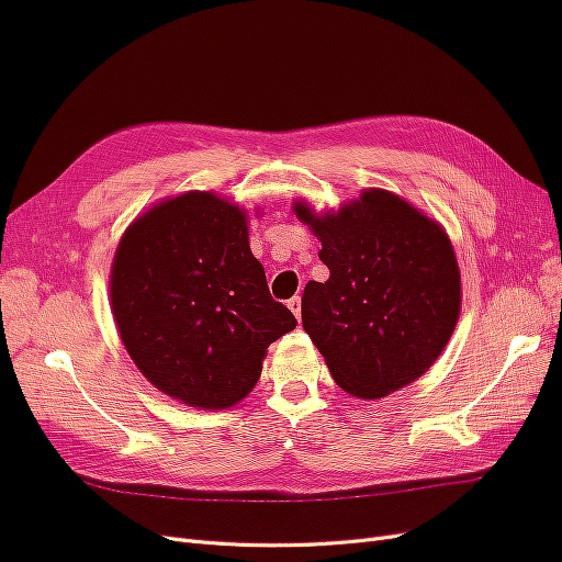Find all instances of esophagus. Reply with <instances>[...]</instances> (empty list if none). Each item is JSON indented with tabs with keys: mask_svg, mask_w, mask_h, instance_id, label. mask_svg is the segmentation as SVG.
<instances>
[{
	"mask_svg": "<svg viewBox=\"0 0 562 562\" xmlns=\"http://www.w3.org/2000/svg\"><path fill=\"white\" fill-rule=\"evenodd\" d=\"M288 307H291V312H293V316H295L297 321L302 318V300H300V297L288 300Z\"/></svg>",
	"mask_w": 562,
	"mask_h": 562,
	"instance_id": "esophagus-1",
	"label": "esophagus"
}]
</instances>
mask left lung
<instances>
[{"label":"left lung","instance_id":"left-lung-1","mask_svg":"<svg viewBox=\"0 0 562 562\" xmlns=\"http://www.w3.org/2000/svg\"><path fill=\"white\" fill-rule=\"evenodd\" d=\"M293 213L321 241L326 283L302 293V326L347 394L375 401L427 372L462 312V274L446 227L411 201L368 187L339 209Z\"/></svg>","mask_w":562,"mask_h":562}]
</instances>
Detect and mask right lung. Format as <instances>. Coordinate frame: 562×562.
Wrapping results in <instances>:
<instances>
[{"mask_svg": "<svg viewBox=\"0 0 562 562\" xmlns=\"http://www.w3.org/2000/svg\"><path fill=\"white\" fill-rule=\"evenodd\" d=\"M248 220L239 203L190 190L140 213L114 250L119 339L151 386L199 411L241 403L269 345L297 326L269 295Z\"/></svg>", "mask_w": 562, "mask_h": 562, "instance_id": "add662e5", "label": "right lung"}]
</instances>
